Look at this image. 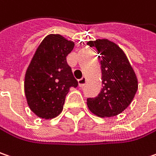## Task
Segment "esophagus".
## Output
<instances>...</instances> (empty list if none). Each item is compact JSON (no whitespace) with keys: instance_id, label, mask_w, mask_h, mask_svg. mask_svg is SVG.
<instances>
[{"instance_id":"34e87169","label":"esophagus","mask_w":156,"mask_h":156,"mask_svg":"<svg viewBox=\"0 0 156 156\" xmlns=\"http://www.w3.org/2000/svg\"><path fill=\"white\" fill-rule=\"evenodd\" d=\"M86 83V78L85 77H82V79H79L78 80V85H79V87H83L84 86V84Z\"/></svg>"}]
</instances>
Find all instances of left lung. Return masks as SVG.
<instances>
[{
	"label": "left lung",
	"instance_id": "obj_1",
	"mask_svg": "<svg viewBox=\"0 0 156 156\" xmlns=\"http://www.w3.org/2000/svg\"><path fill=\"white\" fill-rule=\"evenodd\" d=\"M101 58L102 90L98 97L87 99L90 112L101 118H111L124 112L136 94L138 79L126 53L112 41L102 38L89 41Z\"/></svg>",
	"mask_w": 156,
	"mask_h": 156
}]
</instances>
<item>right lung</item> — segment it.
Returning a JSON list of instances; mask_svg holds the SVG:
<instances>
[{
  "label": "right lung",
  "instance_id": "obj_1",
  "mask_svg": "<svg viewBox=\"0 0 156 156\" xmlns=\"http://www.w3.org/2000/svg\"><path fill=\"white\" fill-rule=\"evenodd\" d=\"M74 43L59 34L46 36L28 66L24 77V93L27 104L40 119H51L59 115L71 87L78 82L66 56Z\"/></svg>",
  "mask_w": 156,
  "mask_h": 156
}]
</instances>
